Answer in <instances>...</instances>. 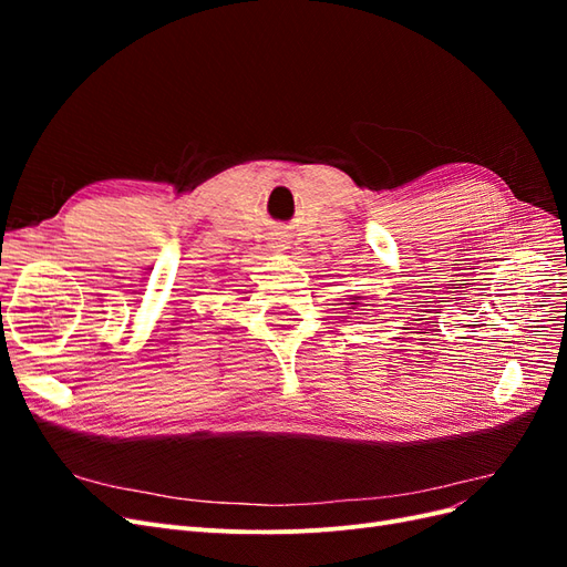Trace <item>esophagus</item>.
<instances>
[{
    "mask_svg": "<svg viewBox=\"0 0 567 567\" xmlns=\"http://www.w3.org/2000/svg\"><path fill=\"white\" fill-rule=\"evenodd\" d=\"M277 248H286V244H277Z\"/></svg>",
    "mask_w": 567,
    "mask_h": 567,
    "instance_id": "esophagus-1",
    "label": "esophagus"
}]
</instances>
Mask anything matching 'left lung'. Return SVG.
Here are the masks:
<instances>
[{
    "mask_svg": "<svg viewBox=\"0 0 567 567\" xmlns=\"http://www.w3.org/2000/svg\"><path fill=\"white\" fill-rule=\"evenodd\" d=\"M352 305H357V302H352Z\"/></svg>",
    "mask_w": 567,
    "mask_h": 567,
    "instance_id": "8db88e82",
    "label": "left lung"
}]
</instances>
